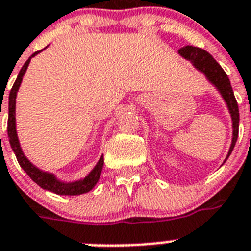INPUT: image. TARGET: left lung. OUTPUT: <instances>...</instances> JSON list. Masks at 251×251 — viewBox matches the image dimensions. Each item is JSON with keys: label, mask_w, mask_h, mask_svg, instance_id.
Masks as SVG:
<instances>
[{"label": "left lung", "mask_w": 251, "mask_h": 251, "mask_svg": "<svg viewBox=\"0 0 251 251\" xmlns=\"http://www.w3.org/2000/svg\"><path fill=\"white\" fill-rule=\"evenodd\" d=\"M179 54L182 55L183 58L187 60H191L193 66L199 69L200 72H202L207 79L213 83L214 86L217 87L219 93L222 94V97L227 103V107L229 109L232 117V125H233V138H232V144L228 152L227 158L229 157V154L232 153V151L235 148L236 140L238 136V122H240V113H238V105L236 101L235 94L232 90L231 82L228 78L227 73L223 71L218 62L211 56L210 54L202 49L195 48V46H184V48L179 49ZM226 158V160H227Z\"/></svg>", "instance_id": "left-lung-1"}]
</instances>
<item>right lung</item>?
I'll list each match as a JSON object with an SVG mask.
<instances>
[{"instance_id": "add662e5", "label": "right lung", "mask_w": 251, "mask_h": 251, "mask_svg": "<svg viewBox=\"0 0 251 251\" xmlns=\"http://www.w3.org/2000/svg\"><path fill=\"white\" fill-rule=\"evenodd\" d=\"M40 51L34 52L30 58H33L34 55L38 54ZM30 58L24 63V66L20 69L19 75L16 77L15 82L13 85V89L10 91L9 95V120H7V135H9L10 146L13 148L14 153L16 156V160L19 162V165L22 166L24 172L29 175V178L33 180L34 183H37L41 188L46 189V191H50V192H54L56 195H67V196H76V195H82V193H86L89 191L94 188V185L97 184L99 178H100L101 169H103V164H104V160H103V156L100 157V160L98 161L97 166L93 169V172L87 175L86 178L82 179V180H78V182L73 183H63L59 182L58 179L55 178L52 174H49V173H45L40 169H37L36 166L30 164L28 158L24 156L23 151L20 148L19 140H18V135H16V129H15V99H16V93L19 90L20 83H22V79H23L24 73H25L26 68L29 66Z\"/></svg>"}]
</instances>
